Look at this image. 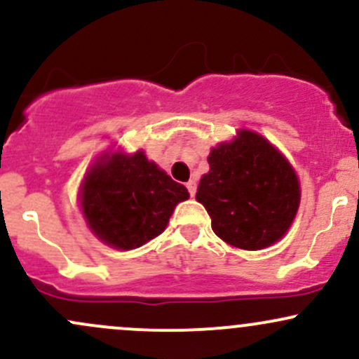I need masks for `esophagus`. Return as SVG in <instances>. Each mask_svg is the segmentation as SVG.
Returning <instances> with one entry per match:
<instances>
[{
	"instance_id": "34e87169",
	"label": "esophagus",
	"mask_w": 359,
	"mask_h": 359,
	"mask_svg": "<svg viewBox=\"0 0 359 359\" xmlns=\"http://www.w3.org/2000/svg\"><path fill=\"white\" fill-rule=\"evenodd\" d=\"M196 187H198L196 180H189V182H187V191H189V194L192 196V198H194V194H196Z\"/></svg>"
}]
</instances>
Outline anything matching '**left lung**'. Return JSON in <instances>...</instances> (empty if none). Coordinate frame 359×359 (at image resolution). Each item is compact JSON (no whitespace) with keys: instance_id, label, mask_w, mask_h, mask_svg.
<instances>
[{"instance_id":"1","label":"left lung","mask_w":359,"mask_h":359,"mask_svg":"<svg viewBox=\"0 0 359 359\" xmlns=\"http://www.w3.org/2000/svg\"><path fill=\"white\" fill-rule=\"evenodd\" d=\"M208 163L196 201L206 208L223 242L261 250L285 237L300 206V182L278 148L240 129L230 143L211 148Z\"/></svg>"}]
</instances>
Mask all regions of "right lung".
I'll use <instances>...</instances> for the list:
<instances>
[{"instance_id": "1", "label": "right lung", "mask_w": 359, "mask_h": 359, "mask_svg": "<svg viewBox=\"0 0 359 359\" xmlns=\"http://www.w3.org/2000/svg\"><path fill=\"white\" fill-rule=\"evenodd\" d=\"M187 189L149 161L143 149L105 153L86 172L80 206L90 230L114 249L131 250L158 237Z\"/></svg>"}]
</instances>
